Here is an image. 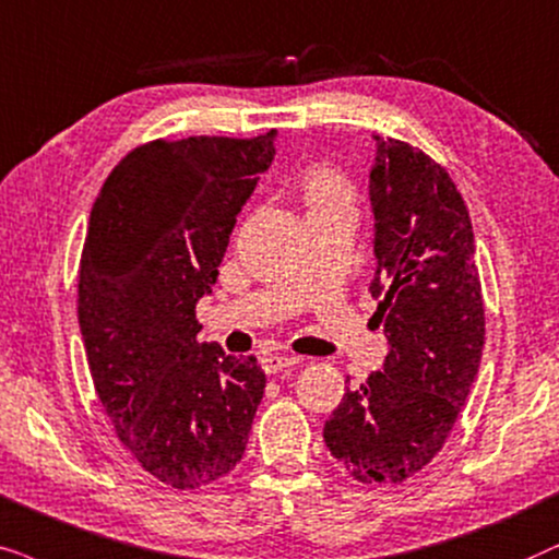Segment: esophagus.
<instances>
[{"label": "esophagus", "mask_w": 559, "mask_h": 559, "mask_svg": "<svg viewBox=\"0 0 559 559\" xmlns=\"http://www.w3.org/2000/svg\"><path fill=\"white\" fill-rule=\"evenodd\" d=\"M296 362H299V357L294 355H265L260 366H263L265 373H281L284 368H294Z\"/></svg>", "instance_id": "1"}]
</instances>
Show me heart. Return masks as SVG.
Returning <instances> with one entry per match:
<instances>
[{
    "label": "heart",
    "mask_w": 559,
    "mask_h": 559,
    "mask_svg": "<svg viewBox=\"0 0 559 559\" xmlns=\"http://www.w3.org/2000/svg\"><path fill=\"white\" fill-rule=\"evenodd\" d=\"M301 193L309 206V214L355 210L353 183L330 166H311L301 178Z\"/></svg>",
    "instance_id": "heart-1"
}]
</instances>
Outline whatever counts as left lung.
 <instances>
[{"mask_svg": "<svg viewBox=\"0 0 559 559\" xmlns=\"http://www.w3.org/2000/svg\"><path fill=\"white\" fill-rule=\"evenodd\" d=\"M376 138L370 168L383 370L347 391L324 424L332 457L360 483H404L450 437L478 376L486 311L467 206L419 147Z\"/></svg>", "mask_w": 559, "mask_h": 559, "instance_id": "left-lung-1", "label": "left lung"}]
</instances>
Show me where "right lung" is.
<instances>
[{
	"label": "right lung",
	"mask_w": 559,
	"mask_h": 559,
	"mask_svg": "<svg viewBox=\"0 0 559 559\" xmlns=\"http://www.w3.org/2000/svg\"><path fill=\"white\" fill-rule=\"evenodd\" d=\"M258 138L153 140L96 197L79 265V326L119 442L178 490L240 463L265 391L255 357L199 342L237 214L275 155Z\"/></svg>",
	"instance_id": "add662e5"
}]
</instances>
